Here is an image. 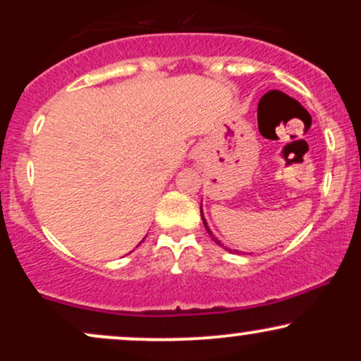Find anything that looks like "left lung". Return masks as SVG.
Returning a JSON list of instances; mask_svg holds the SVG:
<instances>
[{"mask_svg": "<svg viewBox=\"0 0 361 361\" xmlns=\"http://www.w3.org/2000/svg\"><path fill=\"white\" fill-rule=\"evenodd\" d=\"M200 214H202V221H204V224H205V229H207V233H209V234H210V238H212L215 243H217V244H221V241H217V238H215V235H214L212 233H210L209 226H207V222H205V217H204V212H202V205H200ZM221 246H224V244H221ZM226 250H227V247H226ZM229 251H231V250H229Z\"/></svg>", "mask_w": 361, "mask_h": 361, "instance_id": "8db88e82", "label": "left lung"}]
</instances>
